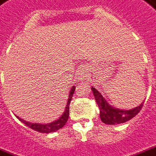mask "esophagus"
I'll list each match as a JSON object with an SVG mask.
<instances>
[{
	"mask_svg": "<svg viewBox=\"0 0 156 156\" xmlns=\"http://www.w3.org/2000/svg\"><path fill=\"white\" fill-rule=\"evenodd\" d=\"M86 77V71L83 70H80L78 71V73H77V78L79 80H83L85 79Z\"/></svg>",
	"mask_w": 156,
	"mask_h": 156,
	"instance_id": "34e87169",
	"label": "esophagus"
}]
</instances>
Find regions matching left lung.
Returning a JSON list of instances; mask_svg holds the SVG:
<instances>
[{
  "label": "left lung",
  "instance_id": "obj_1",
  "mask_svg": "<svg viewBox=\"0 0 156 156\" xmlns=\"http://www.w3.org/2000/svg\"><path fill=\"white\" fill-rule=\"evenodd\" d=\"M91 90L100 109L101 120L103 123L107 125H117L128 121L138 114L144 105V102H142L140 105L129 111L120 110L111 106L95 88L91 87Z\"/></svg>",
  "mask_w": 156,
  "mask_h": 156
}]
</instances>
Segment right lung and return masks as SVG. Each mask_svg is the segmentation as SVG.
Returning <instances> with one entry per match:
<instances>
[{
  "mask_svg": "<svg viewBox=\"0 0 156 156\" xmlns=\"http://www.w3.org/2000/svg\"><path fill=\"white\" fill-rule=\"evenodd\" d=\"M75 90H76V87H75V86H72L70 90L69 98L67 100L66 106V109H65L64 113L61 115V116H60V118H59L58 120H55V121H53L51 123H30V122H28V121L24 120L23 119H20V117H18L17 115H16V118H17L18 120H20V121H21L22 123L25 124L26 126H27L28 127H30V129H34V130H36V131H38V132L51 133L54 132V131H56L58 129H60L61 128H62L67 122V120H68V118H69V108H70V101H71V98H72V96H73Z\"/></svg>",
  "mask_w": 156,
  "mask_h": 156,
  "instance_id": "add662e5",
  "label": "right lung"
}]
</instances>
